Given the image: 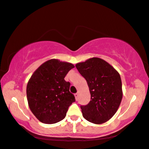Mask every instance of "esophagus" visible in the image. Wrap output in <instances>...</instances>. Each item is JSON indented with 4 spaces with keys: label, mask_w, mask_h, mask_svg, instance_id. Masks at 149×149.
Listing matches in <instances>:
<instances>
[{
    "label": "esophagus",
    "mask_w": 149,
    "mask_h": 149,
    "mask_svg": "<svg viewBox=\"0 0 149 149\" xmlns=\"http://www.w3.org/2000/svg\"><path fill=\"white\" fill-rule=\"evenodd\" d=\"M74 97H75V99H76V100H78V97H79V94L78 93H75L74 94Z\"/></svg>",
    "instance_id": "34e87169"
}]
</instances>
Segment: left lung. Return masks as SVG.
I'll return each mask as SVG.
<instances>
[{
  "instance_id": "1",
  "label": "left lung",
  "mask_w": 149,
  "mask_h": 149,
  "mask_svg": "<svg viewBox=\"0 0 149 149\" xmlns=\"http://www.w3.org/2000/svg\"><path fill=\"white\" fill-rule=\"evenodd\" d=\"M88 85L91 100L81 106L85 119L102 124L113 117L121 104L123 92L119 72L102 59L92 58L76 64Z\"/></svg>"
}]
</instances>
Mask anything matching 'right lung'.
<instances>
[{"label":"right lung","instance_id":"right-lung-1","mask_svg":"<svg viewBox=\"0 0 149 149\" xmlns=\"http://www.w3.org/2000/svg\"><path fill=\"white\" fill-rule=\"evenodd\" d=\"M74 67L71 63L52 59L40 65L30 77L26 94L30 111L40 122L56 123L66 117L75 102L69 91L70 83L64 80Z\"/></svg>","mask_w":149,"mask_h":149}]
</instances>
